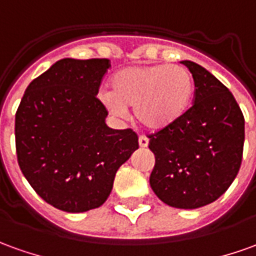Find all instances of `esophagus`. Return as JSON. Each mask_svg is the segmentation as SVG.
<instances>
[{
    "label": "esophagus",
    "instance_id": "esophagus-1",
    "mask_svg": "<svg viewBox=\"0 0 256 256\" xmlns=\"http://www.w3.org/2000/svg\"><path fill=\"white\" fill-rule=\"evenodd\" d=\"M138 146H140L142 148L147 147V146H148V138L144 137V136H140V137H138Z\"/></svg>",
    "mask_w": 256,
    "mask_h": 256
}]
</instances>
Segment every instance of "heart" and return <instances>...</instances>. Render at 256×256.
<instances>
[{"label": "heart", "mask_w": 256, "mask_h": 256, "mask_svg": "<svg viewBox=\"0 0 256 256\" xmlns=\"http://www.w3.org/2000/svg\"><path fill=\"white\" fill-rule=\"evenodd\" d=\"M110 90L100 98L114 116L124 118L126 108H134L136 120L142 128L160 132L186 114L194 81L192 74L180 66H132L114 74Z\"/></svg>", "instance_id": "b5f03b06"}]
</instances>
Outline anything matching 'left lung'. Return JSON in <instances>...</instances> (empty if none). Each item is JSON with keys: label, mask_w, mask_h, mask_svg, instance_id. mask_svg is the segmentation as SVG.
I'll list each match as a JSON object with an SVG mask.
<instances>
[{"label": "left lung", "mask_w": 256, "mask_h": 256, "mask_svg": "<svg viewBox=\"0 0 256 256\" xmlns=\"http://www.w3.org/2000/svg\"><path fill=\"white\" fill-rule=\"evenodd\" d=\"M180 62L194 77V105L176 123L150 136L156 156L150 185L171 208H198L217 200L237 176L245 122L227 86L199 64Z\"/></svg>", "instance_id": "left-lung-1"}]
</instances>
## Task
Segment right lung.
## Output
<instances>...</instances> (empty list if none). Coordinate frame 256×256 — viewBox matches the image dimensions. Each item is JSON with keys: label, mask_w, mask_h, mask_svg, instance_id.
I'll return each instance as SVG.
<instances>
[{"label": "right lung", "mask_w": 256, "mask_h": 256, "mask_svg": "<svg viewBox=\"0 0 256 256\" xmlns=\"http://www.w3.org/2000/svg\"><path fill=\"white\" fill-rule=\"evenodd\" d=\"M108 58H62L28 85L15 114L20 171L48 204L68 213L102 206L138 148L132 128L106 124L96 98Z\"/></svg>", "instance_id": "right-lung-1"}]
</instances>
